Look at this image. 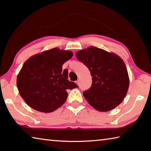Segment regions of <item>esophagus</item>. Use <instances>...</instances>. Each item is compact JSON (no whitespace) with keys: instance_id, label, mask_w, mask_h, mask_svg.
<instances>
[{"instance_id":"1","label":"esophagus","mask_w":151,"mask_h":151,"mask_svg":"<svg viewBox=\"0 0 151 151\" xmlns=\"http://www.w3.org/2000/svg\"><path fill=\"white\" fill-rule=\"evenodd\" d=\"M76 84H77L78 85H79V81H78V80L76 81Z\"/></svg>"}]
</instances>
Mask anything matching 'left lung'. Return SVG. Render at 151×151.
<instances>
[{
    "mask_svg": "<svg viewBox=\"0 0 151 151\" xmlns=\"http://www.w3.org/2000/svg\"><path fill=\"white\" fill-rule=\"evenodd\" d=\"M76 56L92 76L91 87L83 92L88 104L99 111H108L119 106L129 87L128 70L123 60L94 46L76 52Z\"/></svg>",
    "mask_w": 151,
    "mask_h": 151,
    "instance_id": "1",
    "label": "left lung"
}]
</instances>
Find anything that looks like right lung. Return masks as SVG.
Returning a JSON list of instances; mask_svg holds the SVG:
<instances>
[{
  "label": "right lung",
  "mask_w": 151,
  "mask_h": 151,
  "mask_svg": "<svg viewBox=\"0 0 151 151\" xmlns=\"http://www.w3.org/2000/svg\"><path fill=\"white\" fill-rule=\"evenodd\" d=\"M73 56L69 50L52 48L30 57L17 78L19 94L29 106L50 113L61 107L68 97L67 90L78 87L68 80L63 65Z\"/></svg>",
  "instance_id": "right-lung-1"
}]
</instances>
